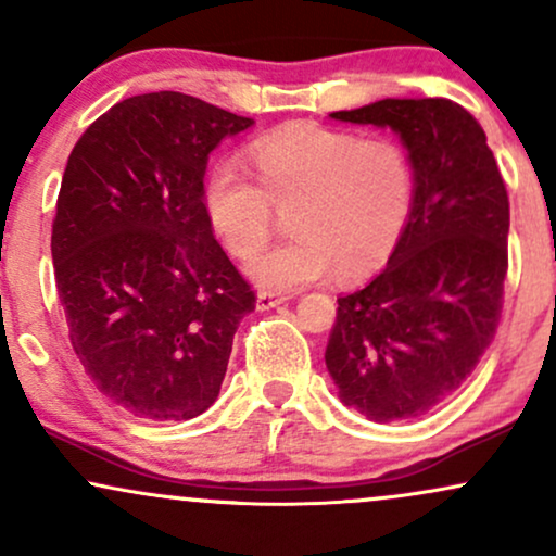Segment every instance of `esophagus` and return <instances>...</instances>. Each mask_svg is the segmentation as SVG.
<instances>
[{"mask_svg": "<svg viewBox=\"0 0 556 556\" xmlns=\"http://www.w3.org/2000/svg\"><path fill=\"white\" fill-rule=\"evenodd\" d=\"M282 302H287V298H282V294L258 292V294H256V311H271V307L282 305Z\"/></svg>", "mask_w": 556, "mask_h": 556, "instance_id": "obj_1", "label": "esophagus"}]
</instances>
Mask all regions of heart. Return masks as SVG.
I'll use <instances>...</instances> for the list:
<instances>
[{
  "mask_svg": "<svg viewBox=\"0 0 556 556\" xmlns=\"http://www.w3.org/2000/svg\"><path fill=\"white\" fill-rule=\"evenodd\" d=\"M258 181L233 156L205 179V213L230 254L249 258L270 232L271 204L295 202L292 242L251 258L245 274L290 292L328 277L362 274L390 256L416 200L410 153L395 138L294 123L251 146Z\"/></svg>",
  "mask_w": 556,
  "mask_h": 556,
  "instance_id": "1",
  "label": "heart"
}]
</instances>
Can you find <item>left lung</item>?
<instances>
[{"instance_id": "left-lung-1", "label": "left lung", "mask_w": 556, "mask_h": 556, "mask_svg": "<svg viewBox=\"0 0 556 556\" xmlns=\"http://www.w3.org/2000/svg\"><path fill=\"white\" fill-rule=\"evenodd\" d=\"M333 121L397 132L416 200L388 266L339 298L326 367L375 424L426 416L495 339L508 271V192L480 123L452 100H379Z\"/></svg>"}]
</instances>
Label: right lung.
I'll list each match as a JSON object with an SVG mask.
<instances>
[{
	"label": "right lung",
	"instance_id": "1",
	"mask_svg": "<svg viewBox=\"0 0 556 556\" xmlns=\"http://www.w3.org/2000/svg\"><path fill=\"white\" fill-rule=\"evenodd\" d=\"M251 117L181 91L117 102L63 172L51 254L72 346L104 397L143 420L217 400L256 298L215 241L207 159Z\"/></svg>",
	"mask_w": 556,
	"mask_h": 556
}]
</instances>
